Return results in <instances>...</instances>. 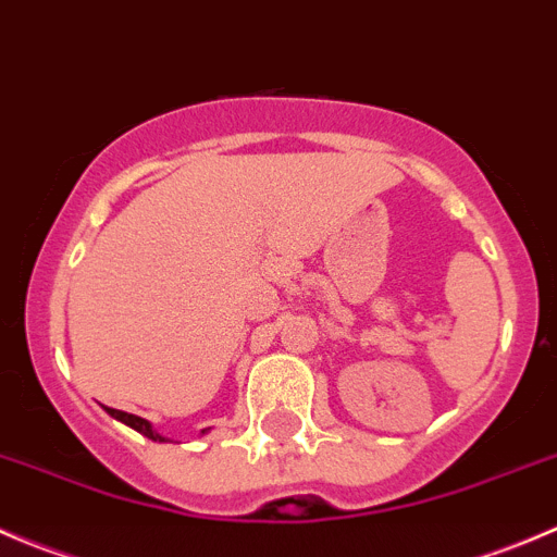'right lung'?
<instances>
[{"label": "right lung", "instance_id": "1", "mask_svg": "<svg viewBox=\"0 0 557 557\" xmlns=\"http://www.w3.org/2000/svg\"><path fill=\"white\" fill-rule=\"evenodd\" d=\"M107 412H110L112 418H115V420H121V423L132 425L134 431H139V434H143V436H148V440H153V442H166L164 436H161V434H156V431L150 429V423H148V420L137 418V414H128V412H121V409H110V407H107Z\"/></svg>", "mask_w": 557, "mask_h": 557}]
</instances>
